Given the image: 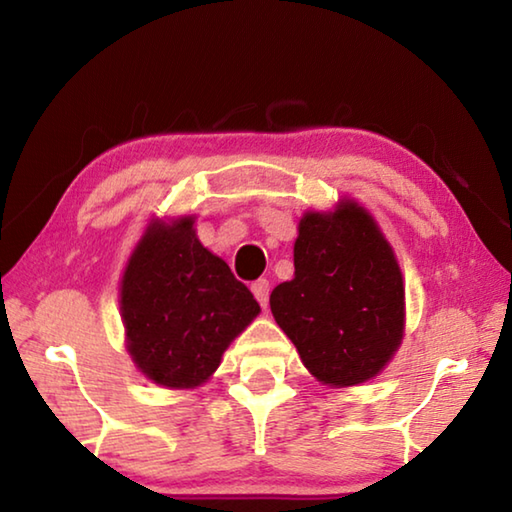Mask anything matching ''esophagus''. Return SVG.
<instances>
[{"mask_svg":"<svg viewBox=\"0 0 512 512\" xmlns=\"http://www.w3.org/2000/svg\"><path fill=\"white\" fill-rule=\"evenodd\" d=\"M268 291H271V284H268V280L253 282V293H255V298L262 307L268 305Z\"/></svg>","mask_w":512,"mask_h":512,"instance_id":"34e87169","label":"esophagus"}]
</instances>
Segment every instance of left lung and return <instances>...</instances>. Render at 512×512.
Here are the masks:
<instances>
[{
    "label": "left lung",
    "instance_id": "8db88e82",
    "mask_svg": "<svg viewBox=\"0 0 512 512\" xmlns=\"http://www.w3.org/2000/svg\"><path fill=\"white\" fill-rule=\"evenodd\" d=\"M293 266V280L271 293V311L302 363L332 386L375 377L402 341L404 284L372 216L352 201L305 214Z\"/></svg>",
    "mask_w": 512,
    "mask_h": 512
}]
</instances>
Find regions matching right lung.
<instances>
[{
  "mask_svg": "<svg viewBox=\"0 0 512 512\" xmlns=\"http://www.w3.org/2000/svg\"><path fill=\"white\" fill-rule=\"evenodd\" d=\"M194 219L153 223L121 282L128 352L167 388L198 386L219 368L230 341L259 314L244 282L194 235Z\"/></svg>",
  "mask_w": 512,
  "mask_h": 512,
  "instance_id": "1",
  "label": "right lung"
}]
</instances>
